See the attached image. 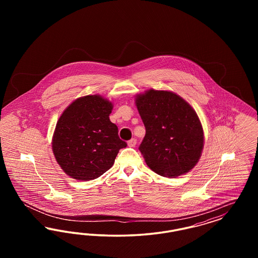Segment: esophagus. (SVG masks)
Wrapping results in <instances>:
<instances>
[{"instance_id":"esophagus-1","label":"esophagus","mask_w":258,"mask_h":258,"mask_svg":"<svg viewBox=\"0 0 258 258\" xmlns=\"http://www.w3.org/2000/svg\"><path fill=\"white\" fill-rule=\"evenodd\" d=\"M127 145H128L130 147H135V145H136V139H135V138H132V139L127 142Z\"/></svg>"}]
</instances>
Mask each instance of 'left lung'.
Returning <instances> with one entry per match:
<instances>
[{"mask_svg": "<svg viewBox=\"0 0 258 258\" xmlns=\"http://www.w3.org/2000/svg\"><path fill=\"white\" fill-rule=\"evenodd\" d=\"M135 104L146 128L139 151L148 166L167 178L190 171L204 146L196 110L177 94L154 89L137 95Z\"/></svg>", "mask_w": 258, "mask_h": 258, "instance_id": "8db88e82", "label": "left lung"}]
</instances>
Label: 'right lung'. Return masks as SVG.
Listing matches in <instances>:
<instances>
[{
  "label": "right lung",
  "mask_w": 258,
  "mask_h": 258,
  "mask_svg": "<svg viewBox=\"0 0 258 258\" xmlns=\"http://www.w3.org/2000/svg\"><path fill=\"white\" fill-rule=\"evenodd\" d=\"M113 104L99 95L73 101L59 118L52 151L63 172L79 181L97 179L110 169L119 150L126 143L109 115Z\"/></svg>",
  "instance_id": "add662e5"
}]
</instances>
